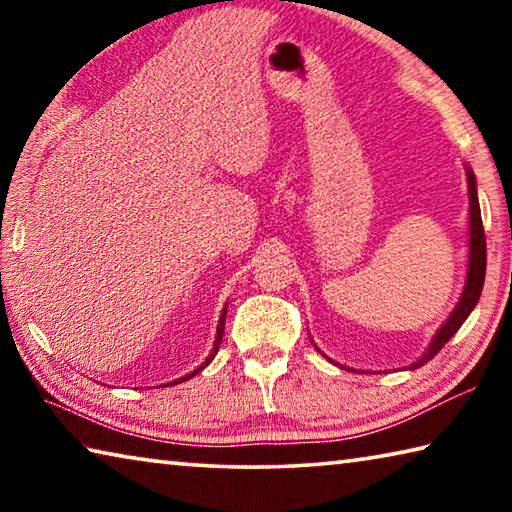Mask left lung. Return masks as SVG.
<instances>
[{
	"instance_id": "left-lung-1",
	"label": "left lung",
	"mask_w": 512,
	"mask_h": 512,
	"mask_svg": "<svg viewBox=\"0 0 512 512\" xmlns=\"http://www.w3.org/2000/svg\"><path fill=\"white\" fill-rule=\"evenodd\" d=\"M467 192H470V262H467L465 289L461 293V300H458L456 309L452 311V316L445 320V325L438 329L436 336H433L427 352H424L413 366H409L411 370L424 366L429 359L436 357L440 348H443V345L458 332V327L465 323V318L472 314V309L481 298L483 280H485V235H483L479 196H476V180L470 169H467Z\"/></svg>"
}]
</instances>
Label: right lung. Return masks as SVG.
I'll return each instance as SVG.
<instances>
[{
	"label": "right lung",
	"mask_w": 512,
	"mask_h": 512,
	"mask_svg": "<svg viewBox=\"0 0 512 512\" xmlns=\"http://www.w3.org/2000/svg\"><path fill=\"white\" fill-rule=\"evenodd\" d=\"M225 311H228V307L223 309V314H221V318H219V327H216V339H214V348H212V354L210 357L205 359V363H201V366H198L194 372H189V375H185L183 379H176V381H169V384H180V381H185V379H192L194 375H198V372H201L207 363H210L212 359H214V354L219 352V345H221V339H223V327H225Z\"/></svg>",
	"instance_id": "obj_1"
}]
</instances>
